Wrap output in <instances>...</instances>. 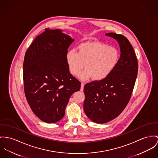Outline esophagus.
I'll use <instances>...</instances> for the list:
<instances>
[{
  "mask_svg": "<svg viewBox=\"0 0 158 158\" xmlns=\"http://www.w3.org/2000/svg\"><path fill=\"white\" fill-rule=\"evenodd\" d=\"M84 84L82 83L81 84V91H82L84 90Z\"/></svg>",
  "mask_w": 158,
  "mask_h": 158,
  "instance_id": "esophagus-1",
  "label": "esophagus"
}]
</instances>
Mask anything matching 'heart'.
I'll return each mask as SVG.
<instances>
[{"label":"heart","mask_w":158,"mask_h":158,"mask_svg":"<svg viewBox=\"0 0 158 158\" xmlns=\"http://www.w3.org/2000/svg\"><path fill=\"white\" fill-rule=\"evenodd\" d=\"M120 59L118 50L115 47L100 42H87L80 44L77 52L69 50L66 54V62L69 69L73 75L79 73L81 80L92 77L95 81L107 77L113 72Z\"/></svg>","instance_id":"obj_1"}]
</instances>
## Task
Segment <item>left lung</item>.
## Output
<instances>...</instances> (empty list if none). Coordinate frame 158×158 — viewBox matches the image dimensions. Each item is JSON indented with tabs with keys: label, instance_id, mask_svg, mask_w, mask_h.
Returning a JSON list of instances; mask_svg holds the SVG:
<instances>
[{
	"label": "left lung",
	"instance_id": "left-lung-1",
	"mask_svg": "<svg viewBox=\"0 0 158 158\" xmlns=\"http://www.w3.org/2000/svg\"><path fill=\"white\" fill-rule=\"evenodd\" d=\"M116 40L120 48L118 62L104 79L84 86V110L93 122L103 124L118 117L127 106L137 77L138 64L134 49L126 37L115 33L105 34Z\"/></svg>",
	"mask_w": 158,
	"mask_h": 158
}]
</instances>
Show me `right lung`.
Here are the masks:
<instances>
[{"mask_svg": "<svg viewBox=\"0 0 158 158\" xmlns=\"http://www.w3.org/2000/svg\"><path fill=\"white\" fill-rule=\"evenodd\" d=\"M74 41L61 29L46 28L26 52L25 96L36 117L46 123L61 120L70 97L80 90L81 83L70 74L66 62Z\"/></svg>", "mask_w": 158, "mask_h": 158, "instance_id": "add662e5", "label": "right lung"}]
</instances>
